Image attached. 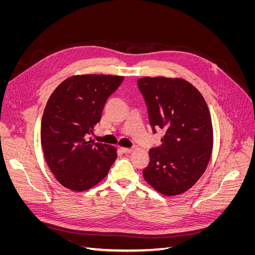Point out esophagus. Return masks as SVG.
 <instances>
[{"label": "esophagus", "instance_id": "1", "mask_svg": "<svg viewBox=\"0 0 255 255\" xmlns=\"http://www.w3.org/2000/svg\"><path fill=\"white\" fill-rule=\"evenodd\" d=\"M121 151L123 152V153H126V154H128V153H130L133 151V149H128V148H121Z\"/></svg>", "mask_w": 255, "mask_h": 255}]
</instances>
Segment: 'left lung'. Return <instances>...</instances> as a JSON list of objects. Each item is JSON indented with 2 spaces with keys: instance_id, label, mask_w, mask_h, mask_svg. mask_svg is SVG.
Here are the masks:
<instances>
[{
  "instance_id": "8db88e82",
  "label": "left lung",
  "mask_w": 255,
  "mask_h": 255,
  "mask_svg": "<svg viewBox=\"0 0 255 255\" xmlns=\"http://www.w3.org/2000/svg\"><path fill=\"white\" fill-rule=\"evenodd\" d=\"M148 106L153 132L161 128V144L149 151L145 182L164 196L190 189L202 176L213 151V126L203 96L189 82L144 76L137 81Z\"/></svg>"
}]
</instances>
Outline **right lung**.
Segmentation results:
<instances>
[{"mask_svg": "<svg viewBox=\"0 0 255 255\" xmlns=\"http://www.w3.org/2000/svg\"><path fill=\"white\" fill-rule=\"evenodd\" d=\"M106 74L74 75L53 91L41 121L45 161L64 187L85 191L109 173L117 158L113 145L89 140L104 105L123 81Z\"/></svg>", "mask_w": 255, "mask_h": 255, "instance_id": "obj_1", "label": "right lung"}]
</instances>
